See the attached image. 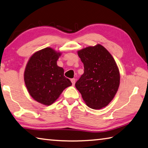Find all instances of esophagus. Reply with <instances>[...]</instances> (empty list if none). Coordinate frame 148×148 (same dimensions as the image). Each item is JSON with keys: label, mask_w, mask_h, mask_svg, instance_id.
I'll list each match as a JSON object with an SVG mask.
<instances>
[{"label": "esophagus", "mask_w": 148, "mask_h": 148, "mask_svg": "<svg viewBox=\"0 0 148 148\" xmlns=\"http://www.w3.org/2000/svg\"><path fill=\"white\" fill-rule=\"evenodd\" d=\"M71 82H72V85H75V83H76V79H75L74 78L71 79Z\"/></svg>", "instance_id": "34e87169"}]
</instances>
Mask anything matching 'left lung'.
Instances as JSON below:
<instances>
[{"instance_id":"left-lung-1","label":"left lung","mask_w":148,"mask_h":148,"mask_svg":"<svg viewBox=\"0 0 148 148\" xmlns=\"http://www.w3.org/2000/svg\"><path fill=\"white\" fill-rule=\"evenodd\" d=\"M84 73L75 86L88 107L100 109L114 98L120 85V72L114 58L98 44L77 51Z\"/></svg>"}]
</instances>
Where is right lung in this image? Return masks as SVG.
<instances>
[{
    "instance_id": "right-lung-1",
    "label": "right lung",
    "mask_w": 148,
    "mask_h": 148,
    "mask_svg": "<svg viewBox=\"0 0 148 148\" xmlns=\"http://www.w3.org/2000/svg\"><path fill=\"white\" fill-rule=\"evenodd\" d=\"M61 54L52 48H45L34 53L26 66L24 79L28 92L45 106L52 104L64 89L72 85L64 76L63 69L57 65Z\"/></svg>"
}]
</instances>
